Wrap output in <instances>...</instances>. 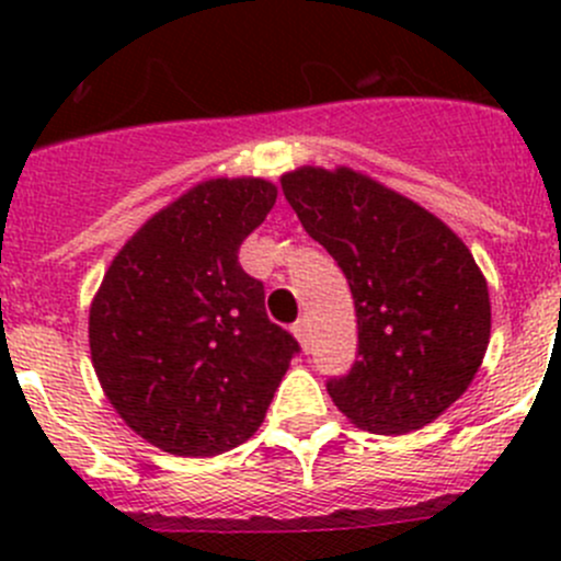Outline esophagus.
Returning a JSON list of instances; mask_svg holds the SVG:
<instances>
[{"mask_svg": "<svg viewBox=\"0 0 561 561\" xmlns=\"http://www.w3.org/2000/svg\"><path fill=\"white\" fill-rule=\"evenodd\" d=\"M293 333H296V339L301 342V347L307 350L309 347V322L307 320H298L296 325H293Z\"/></svg>", "mask_w": 561, "mask_h": 561, "instance_id": "1", "label": "esophagus"}]
</instances>
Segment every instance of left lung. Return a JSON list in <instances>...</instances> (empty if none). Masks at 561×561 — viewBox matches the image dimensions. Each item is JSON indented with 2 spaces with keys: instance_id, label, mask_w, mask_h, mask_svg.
<instances>
[{
  "instance_id": "left-lung-1",
  "label": "left lung",
  "mask_w": 561,
  "mask_h": 561,
  "mask_svg": "<svg viewBox=\"0 0 561 561\" xmlns=\"http://www.w3.org/2000/svg\"><path fill=\"white\" fill-rule=\"evenodd\" d=\"M282 192L350 282L358 360L328 380L360 428L407 434L469 388L491 336L489 287L454 230L350 168H298Z\"/></svg>"
}]
</instances>
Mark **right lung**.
Listing matches in <instances>:
<instances>
[{
  "instance_id": "obj_1",
  "label": "right lung",
  "mask_w": 561,
  "mask_h": 561,
  "mask_svg": "<svg viewBox=\"0 0 561 561\" xmlns=\"http://www.w3.org/2000/svg\"><path fill=\"white\" fill-rule=\"evenodd\" d=\"M263 179H211L157 211L113 257L89 309V347L113 410L173 456L247 443L298 342L265 314L241 241L274 208Z\"/></svg>"
}]
</instances>
